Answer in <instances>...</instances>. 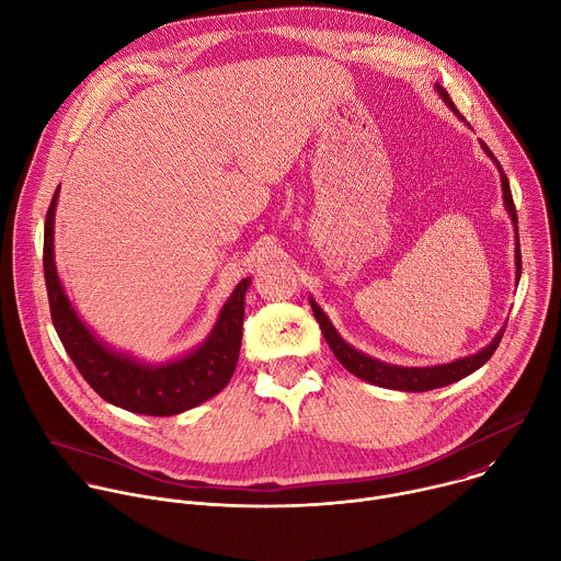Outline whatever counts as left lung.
<instances>
[{
	"label": "left lung",
	"mask_w": 561,
	"mask_h": 561,
	"mask_svg": "<svg viewBox=\"0 0 561 561\" xmlns=\"http://www.w3.org/2000/svg\"><path fill=\"white\" fill-rule=\"evenodd\" d=\"M438 94L443 96V101L460 116L458 107L454 105V101L449 99L447 90L436 85ZM482 149L486 151V156L493 158V162L497 164L500 169V180H502V196H504V205H506V211L513 220V227H515V277L519 279L522 275V255H519V238H517V214H515V205H513V196H511V186H508V180H506V173L502 171L500 162L495 160V156L491 153V149L482 142ZM310 306H312V312H314V319L319 321V328L323 332V339L328 341L330 350L334 352V356L339 358V363L352 371L354 377L367 381V383H375L379 388H388V390H401V392H427V390H436V388H445L449 383H456L465 377H469L471 371H476L478 367H482L495 352V347L500 345L502 341V334L504 330H500L495 334V339L482 347L480 352L471 354V356H465V358H458V360H451V363H445V365H434V367H401V365H390V363H381L377 358H371L358 350H354L350 343H345L339 332L334 330V325L330 323V319L325 317V312L310 299Z\"/></svg>",
	"instance_id": "left-lung-1"
}]
</instances>
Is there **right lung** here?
<instances>
[{"mask_svg":"<svg viewBox=\"0 0 561 561\" xmlns=\"http://www.w3.org/2000/svg\"><path fill=\"white\" fill-rule=\"evenodd\" d=\"M59 186L46 214L44 275L55 330L72 363L90 388L107 403L145 416H173L216 397L233 377L242 345L244 295L251 279H242L209 339L178 360L145 365L103 345L75 312L55 268V207Z\"/></svg>","mask_w":561,"mask_h":561,"instance_id":"right-lung-1","label":"right lung"}]
</instances>
